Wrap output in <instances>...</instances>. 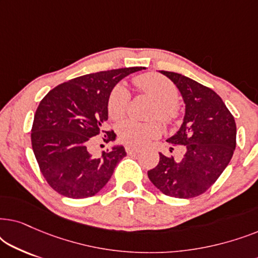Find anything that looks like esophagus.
<instances>
[{"instance_id":"esophagus-1","label":"esophagus","mask_w":258,"mask_h":258,"mask_svg":"<svg viewBox=\"0 0 258 258\" xmlns=\"http://www.w3.org/2000/svg\"><path fill=\"white\" fill-rule=\"evenodd\" d=\"M125 150H126V153H128L129 155H133V154H139L140 151H141V149H139V148L130 147V146L126 147V148H125Z\"/></svg>"}]
</instances>
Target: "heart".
<instances>
[{
	"label": "heart",
	"mask_w": 258,
	"mask_h": 258,
	"mask_svg": "<svg viewBox=\"0 0 258 258\" xmlns=\"http://www.w3.org/2000/svg\"><path fill=\"white\" fill-rule=\"evenodd\" d=\"M137 89L153 98L156 108L155 117L161 118L165 123H172L178 118V109L176 102L178 91L175 84L158 74H143L134 79ZM130 101V93L123 84L112 88L108 98V112L112 119H121L125 115ZM122 142L132 147H142L161 134V125L156 122L141 123L136 121H124L117 128Z\"/></svg>",
	"instance_id": "b5f03b06"
}]
</instances>
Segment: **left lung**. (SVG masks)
<instances>
[{
    "mask_svg": "<svg viewBox=\"0 0 258 258\" xmlns=\"http://www.w3.org/2000/svg\"><path fill=\"white\" fill-rule=\"evenodd\" d=\"M161 74L177 87L185 104L182 124L167 142L184 146L185 153L179 161L160 153L148 177L164 195L191 199L206 192L230 162L236 148L235 118L210 88L182 74Z\"/></svg>",
    "mask_w": 258,
    "mask_h": 258,
    "instance_id": "1",
    "label": "left lung"
}]
</instances>
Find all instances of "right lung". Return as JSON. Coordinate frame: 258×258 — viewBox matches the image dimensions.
<instances>
[{
  "instance_id": "obj_1",
  "label": "right lung",
  "mask_w": 258,
  "mask_h": 258,
  "mask_svg": "<svg viewBox=\"0 0 258 258\" xmlns=\"http://www.w3.org/2000/svg\"><path fill=\"white\" fill-rule=\"evenodd\" d=\"M142 67L121 68L76 77L59 84L43 97L34 116L31 146L42 175L55 191L69 199L96 195L125 156L123 146H114L94 157L88 150L91 137L104 132L108 98L112 88Z\"/></svg>"
}]
</instances>
